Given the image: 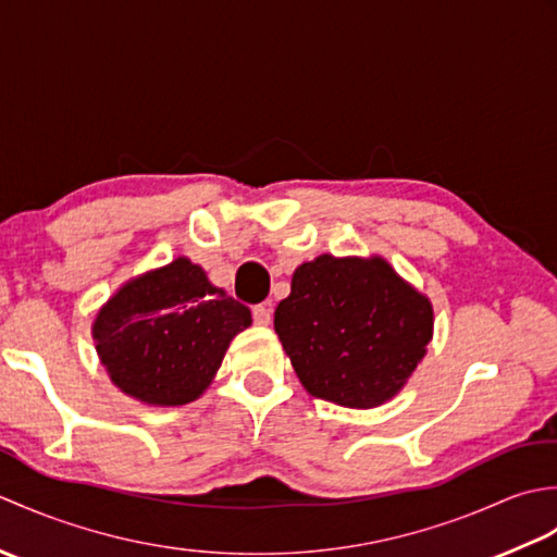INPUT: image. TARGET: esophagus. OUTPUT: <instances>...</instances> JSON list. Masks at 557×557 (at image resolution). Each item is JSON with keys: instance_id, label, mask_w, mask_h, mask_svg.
Instances as JSON below:
<instances>
[{"instance_id": "esophagus-1", "label": "esophagus", "mask_w": 557, "mask_h": 557, "mask_svg": "<svg viewBox=\"0 0 557 557\" xmlns=\"http://www.w3.org/2000/svg\"><path fill=\"white\" fill-rule=\"evenodd\" d=\"M251 313H253V321L258 325H268L272 321V306L270 304H256Z\"/></svg>"}]
</instances>
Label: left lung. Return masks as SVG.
I'll use <instances>...</instances> for the list:
<instances>
[{
  "mask_svg": "<svg viewBox=\"0 0 557 557\" xmlns=\"http://www.w3.org/2000/svg\"><path fill=\"white\" fill-rule=\"evenodd\" d=\"M275 333L304 387L342 407H375L407 383L433 309L383 258L318 256L297 268Z\"/></svg>",
  "mask_w": 557,
  "mask_h": 557,
  "instance_id": "1",
  "label": "left lung"
}]
</instances>
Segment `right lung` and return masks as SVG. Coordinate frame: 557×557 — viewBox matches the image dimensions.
<instances>
[{"instance_id":"right-lung-1","label":"right lung","mask_w":557,"mask_h":557,"mask_svg":"<svg viewBox=\"0 0 557 557\" xmlns=\"http://www.w3.org/2000/svg\"><path fill=\"white\" fill-rule=\"evenodd\" d=\"M248 325L244 304L176 258L116 292L92 337L116 387L146 405L180 407L210 385L232 337Z\"/></svg>"}]
</instances>
